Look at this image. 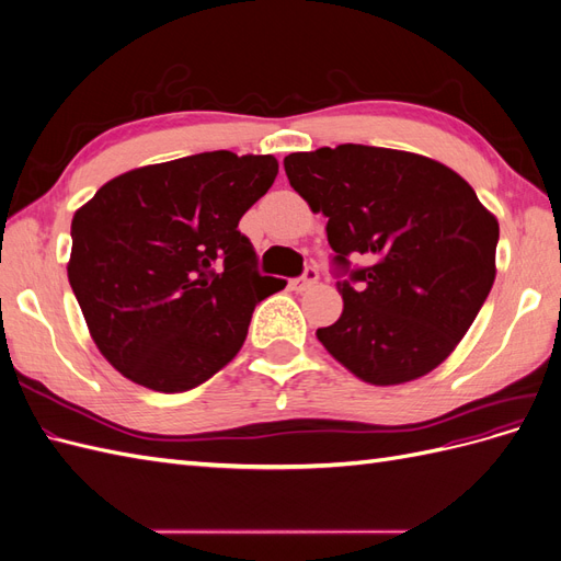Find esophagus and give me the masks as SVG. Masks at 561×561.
<instances>
[{
  "label": "esophagus",
  "instance_id": "1",
  "mask_svg": "<svg viewBox=\"0 0 561 561\" xmlns=\"http://www.w3.org/2000/svg\"><path fill=\"white\" fill-rule=\"evenodd\" d=\"M316 283H318V271L313 266H309L299 278L290 280V287L297 293H304V290H309V287H313Z\"/></svg>",
  "mask_w": 561,
  "mask_h": 561
}]
</instances>
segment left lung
I'll use <instances>...</instances> for the list:
<instances>
[{"instance_id":"obj_1","label":"left lung","mask_w":561,"mask_h":561,"mask_svg":"<svg viewBox=\"0 0 561 561\" xmlns=\"http://www.w3.org/2000/svg\"><path fill=\"white\" fill-rule=\"evenodd\" d=\"M295 192L328 217L344 311L316 336L355 377L398 386L458 346L496 278L499 222L445 163L339 145L283 161ZM348 256L366 266L351 270Z\"/></svg>"}]
</instances>
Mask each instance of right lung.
Returning <instances> with one entry per match:
<instances>
[{
  "label": "right lung",
  "instance_id": "right-lung-1",
  "mask_svg": "<svg viewBox=\"0 0 561 561\" xmlns=\"http://www.w3.org/2000/svg\"><path fill=\"white\" fill-rule=\"evenodd\" d=\"M276 175L271 154L206 151L135 168L75 213L67 278L126 379L182 393L236 358L254 307L285 287L239 231Z\"/></svg>",
  "mask_w": 561,
  "mask_h": 561
}]
</instances>
